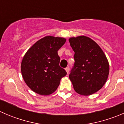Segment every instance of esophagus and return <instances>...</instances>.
Listing matches in <instances>:
<instances>
[{"instance_id": "obj_1", "label": "esophagus", "mask_w": 124, "mask_h": 124, "mask_svg": "<svg viewBox=\"0 0 124 124\" xmlns=\"http://www.w3.org/2000/svg\"><path fill=\"white\" fill-rule=\"evenodd\" d=\"M65 70H66V71H67V74H68V72H69V71H70V68L69 67H67V68H65Z\"/></svg>"}]
</instances>
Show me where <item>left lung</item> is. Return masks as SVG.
<instances>
[{
    "instance_id": "8db88e82",
    "label": "left lung",
    "mask_w": 124,
    "mask_h": 124,
    "mask_svg": "<svg viewBox=\"0 0 124 124\" xmlns=\"http://www.w3.org/2000/svg\"><path fill=\"white\" fill-rule=\"evenodd\" d=\"M75 54L74 66L69 75L75 91L91 95L104 85L109 74V63L97 42L86 36L69 39Z\"/></svg>"
}]
</instances>
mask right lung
<instances>
[{"label": "right lung", "mask_w": 124, "mask_h": 124, "mask_svg": "<svg viewBox=\"0 0 124 124\" xmlns=\"http://www.w3.org/2000/svg\"><path fill=\"white\" fill-rule=\"evenodd\" d=\"M66 39L47 36L35 42L24 54L21 63L22 77L31 90L41 95L53 93L65 70L59 66L57 51Z\"/></svg>", "instance_id": "right-lung-1"}]
</instances>
